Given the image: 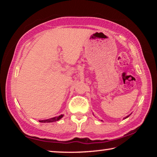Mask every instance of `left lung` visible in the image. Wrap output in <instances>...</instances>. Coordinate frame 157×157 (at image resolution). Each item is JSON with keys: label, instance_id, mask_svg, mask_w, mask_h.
I'll return each mask as SVG.
<instances>
[{"label": "left lung", "instance_id": "left-lung-1", "mask_svg": "<svg viewBox=\"0 0 157 157\" xmlns=\"http://www.w3.org/2000/svg\"><path fill=\"white\" fill-rule=\"evenodd\" d=\"M128 116H127V117H126V118H127V117H128Z\"/></svg>", "mask_w": 157, "mask_h": 157}]
</instances>
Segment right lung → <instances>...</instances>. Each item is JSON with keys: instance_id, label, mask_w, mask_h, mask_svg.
<instances>
[{"instance_id": "add662e5", "label": "right lung", "mask_w": 157, "mask_h": 157, "mask_svg": "<svg viewBox=\"0 0 157 157\" xmlns=\"http://www.w3.org/2000/svg\"><path fill=\"white\" fill-rule=\"evenodd\" d=\"M63 117V115H60L59 116L54 117V118L48 119V120H44V121H39V122H41V123H52V122H55L59 121Z\"/></svg>"}]
</instances>
